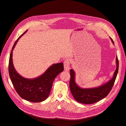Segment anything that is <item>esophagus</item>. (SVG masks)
<instances>
[{
	"instance_id": "1",
	"label": "esophagus",
	"mask_w": 126,
	"mask_h": 126,
	"mask_svg": "<svg viewBox=\"0 0 126 126\" xmlns=\"http://www.w3.org/2000/svg\"><path fill=\"white\" fill-rule=\"evenodd\" d=\"M70 61L69 59H65L64 61V69L66 71H69L70 69Z\"/></svg>"
}]
</instances>
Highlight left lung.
Instances as JSON below:
<instances>
[{"label": "left lung", "instance_id": "left-lung-1", "mask_svg": "<svg viewBox=\"0 0 126 126\" xmlns=\"http://www.w3.org/2000/svg\"><path fill=\"white\" fill-rule=\"evenodd\" d=\"M111 39L112 43L114 44L113 40L112 38ZM116 61L117 65L116 69L114 72L113 78L107 83L96 88L82 89L79 87L75 82V72L72 69H70L69 88L75 100L77 102L82 104H91L96 103L106 97L113 87L117 75L119 63L117 56Z\"/></svg>", "mask_w": 126, "mask_h": 126}]
</instances>
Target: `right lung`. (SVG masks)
Segmentation results:
<instances>
[{
    "mask_svg": "<svg viewBox=\"0 0 126 126\" xmlns=\"http://www.w3.org/2000/svg\"><path fill=\"white\" fill-rule=\"evenodd\" d=\"M20 36L13 45L10 56L9 72L10 78L15 90L24 100L31 102L39 103L45 100L50 92L53 82L56 77L64 70L63 63L53 64L44 73L37 78L25 79L19 75L15 70L13 63V50Z\"/></svg>",
    "mask_w": 126,
    "mask_h": 126,
    "instance_id": "right-lung-1",
    "label": "right lung"
}]
</instances>
